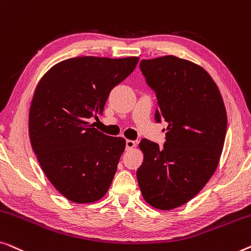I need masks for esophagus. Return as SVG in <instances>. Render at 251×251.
<instances>
[{
	"instance_id": "esophagus-1",
	"label": "esophagus",
	"mask_w": 251,
	"mask_h": 251,
	"mask_svg": "<svg viewBox=\"0 0 251 251\" xmlns=\"http://www.w3.org/2000/svg\"><path fill=\"white\" fill-rule=\"evenodd\" d=\"M135 147V141L126 140V149H133Z\"/></svg>"
}]
</instances>
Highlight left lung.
<instances>
[{
    "label": "left lung",
    "instance_id": "obj_1",
    "mask_svg": "<svg viewBox=\"0 0 251 251\" xmlns=\"http://www.w3.org/2000/svg\"><path fill=\"white\" fill-rule=\"evenodd\" d=\"M140 69L156 93L157 123L165 119L164 147L142 139L137 182L144 200L161 210L177 208L201 191L216 171L227 117L220 90L206 70L174 55L142 60Z\"/></svg>",
    "mask_w": 251,
    "mask_h": 251
}]
</instances>
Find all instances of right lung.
<instances>
[{
	"instance_id": "1",
	"label": "right lung",
	"mask_w": 251,
	"mask_h": 251,
	"mask_svg": "<svg viewBox=\"0 0 251 251\" xmlns=\"http://www.w3.org/2000/svg\"><path fill=\"white\" fill-rule=\"evenodd\" d=\"M137 62V56L67 59L35 90L28 123L31 148L51 184L73 202L101 199L114 179L125 139L105 135L89 119L102 114L110 91Z\"/></svg>"
}]
</instances>
